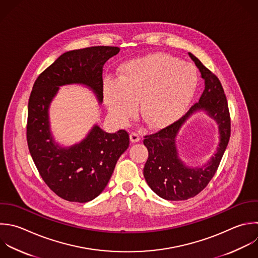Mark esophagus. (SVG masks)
Segmentation results:
<instances>
[{
	"label": "esophagus",
	"instance_id": "34e87169",
	"mask_svg": "<svg viewBox=\"0 0 258 258\" xmlns=\"http://www.w3.org/2000/svg\"><path fill=\"white\" fill-rule=\"evenodd\" d=\"M130 140H131V142H133V143L138 142V141L140 140V136H139V134H138V133H136V132H132V133L130 134Z\"/></svg>",
	"mask_w": 258,
	"mask_h": 258
}]
</instances>
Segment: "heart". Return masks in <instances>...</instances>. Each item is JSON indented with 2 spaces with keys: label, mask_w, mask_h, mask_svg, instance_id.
<instances>
[{
  "label": "heart",
  "mask_w": 258,
  "mask_h": 258,
  "mask_svg": "<svg viewBox=\"0 0 258 258\" xmlns=\"http://www.w3.org/2000/svg\"><path fill=\"white\" fill-rule=\"evenodd\" d=\"M196 70L165 54H151L123 64L119 79L104 82V98L112 117L125 125L139 112L153 129L175 122L186 111L196 91Z\"/></svg>",
  "instance_id": "b5f03b06"
}]
</instances>
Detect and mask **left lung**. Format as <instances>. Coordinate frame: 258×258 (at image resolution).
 I'll return each mask as SVG.
<instances>
[{
    "label": "left lung",
    "mask_w": 258,
    "mask_h": 258,
    "mask_svg": "<svg viewBox=\"0 0 258 258\" xmlns=\"http://www.w3.org/2000/svg\"><path fill=\"white\" fill-rule=\"evenodd\" d=\"M205 81V89L188 112L173 124L160 131L144 136L143 143L148 149V159L143 174L149 187L167 201H184L201 192L216 173L231 133L228 103L219 79L194 54L188 52ZM205 110L219 126L220 142L214 157L202 167L188 168L178 157L177 133L184 122L198 110Z\"/></svg>",
    "instance_id": "obj_1"
}]
</instances>
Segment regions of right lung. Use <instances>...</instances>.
Masks as SVG:
<instances>
[{
  "label": "right lung",
  "mask_w": 258,
  "mask_h": 258,
  "mask_svg": "<svg viewBox=\"0 0 258 258\" xmlns=\"http://www.w3.org/2000/svg\"><path fill=\"white\" fill-rule=\"evenodd\" d=\"M120 51L115 46H93L61 54L39 75L29 103L27 143L32 159L45 183L58 197L87 203L106 187L119 157L129 147L125 130L107 133L95 125L87 137L61 147L50 131L49 106L59 87L80 84L103 102V67Z\"/></svg>",
  "instance_id": "add662e5"
}]
</instances>
